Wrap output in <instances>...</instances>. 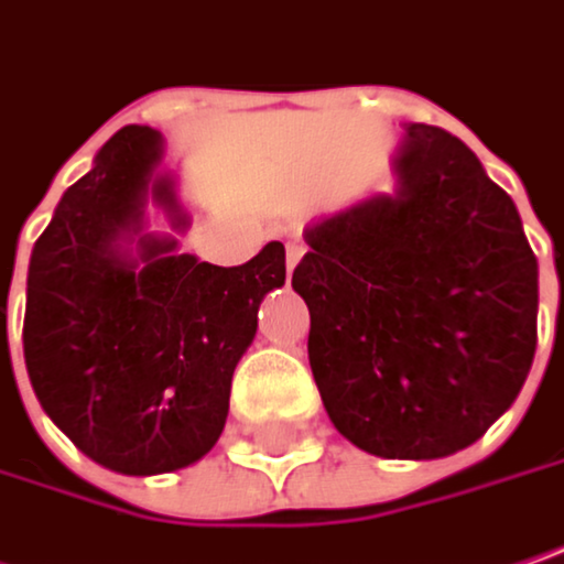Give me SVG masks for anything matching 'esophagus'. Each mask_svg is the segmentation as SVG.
Wrapping results in <instances>:
<instances>
[{
	"instance_id": "1",
	"label": "esophagus",
	"mask_w": 564,
	"mask_h": 564,
	"mask_svg": "<svg viewBox=\"0 0 564 564\" xmlns=\"http://www.w3.org/2000/svg\"><path fill=\"white\" fill-rule=\"evenodd\" d=\"M300 258H303V246L300 242H286V271H293Z\"/></svg>"
}]
</instances>
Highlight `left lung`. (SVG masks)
<instances>
[{
    "instance_id": "obj_1",
    "label": "left lung",
    "mask_w": 564,
    "mask_h": 564,
    "mask_svg": "<svg viewBox=\"0 0 564 564\" xmlns=\"http://www.w3.org/2000/svg\"><path fill=\"white\" fill-rule=\"evenodd\" d=\"M399 191L306 229L293 290L332 424L382 459H437L511 409L540 271L513 200L453 133L412 123Z\"/></svg>"
}]
</instances>
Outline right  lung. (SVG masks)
Here are the masks:
<instances>
[{"label": "right lung", "mask_w": 564, "mask_h": 564, "mask_svg": "<svg viewBox=\"0 0 564 564\" xmlns=\"http://www.w3.org/2000/svg\"><path fill=\"white\" fill-rule=\"evenodd\" d=\"M162 137L120 127L95 169L56 204L28 264L24 367L37 402L88 459L123 476L184 469L210 453L258 306L286 278L281 242L219 268L138 236L147 194L187 226L169 178L152 175Z\"/></svg>", "instance_id": "right-lung-1"}]
</instances>
